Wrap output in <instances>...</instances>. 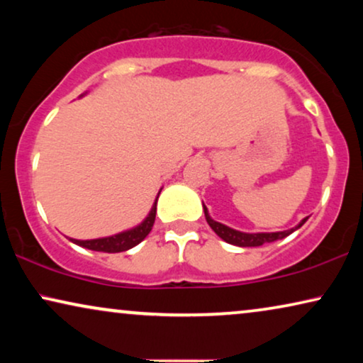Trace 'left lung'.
I'll return each instance as SVG.
<instances>
[{
	"label": "left lung",
	"instance_id": "left-lung-1",
	"mask_svg": "<svg viewBox=\"0 0 363 363\" xmlns=\"http://www.w3.org/2000/svg\"><path fill=\"white\" fill-rule=\"evenodd\" d=\"M203 210H205V218L208 221V225L211 226V230L216 233L218 236L221 238V240H225L226 242H230V245H235V246H240V247H255V246H262L266 245V242H272V241H277V240H282V238L289 236L291 233H294L296 230H299V228L304 225V223L309 220V218H304L299 225L296 228H291V230H286V231H277V233H242V231H236L233 230V228L223 225V223H218L213 220L210 216V213H208V208L203 205Z\"/></svg>",
	"mask_w": 363,
	"mask_h": 363
}]
</instances>
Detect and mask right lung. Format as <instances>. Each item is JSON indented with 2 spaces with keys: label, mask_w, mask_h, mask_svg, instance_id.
I'll return each instance as SVG.
<instances>
[{
  "label": "right lung",
  "mask_w": 363,
  "mask_h": 363,
  "mask_svg": "<svg viewBox=\"0 0 363 363\" xmlns=\"http://www.w3.org/2000/svg\"><path fill=\"white\" fill-rule=\"evenodd\" d=\"M160 191H158V195H160ZM157 200H158V196H157ZM157 200H155V203H153L152 210H150V213H148V216L145 218V220H143L138 226L132 228V230L122 231V233H118V235H113V236L97 238V240L81 241V240H72V238H69V240H71L72 242H76V245H79V246L87 247V250H92V251L122 252V251L130 250V247L137 246L138 242H142L143 240H145L148 233L152 231V226H153V223H155V215H157Z\"/></svg>",
  "instance_id": "obj_1"
}]
</instances>
